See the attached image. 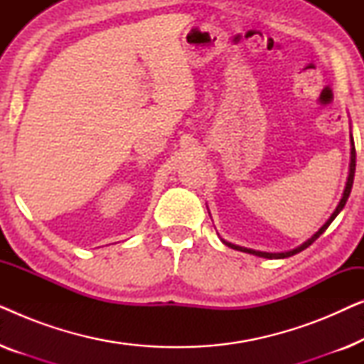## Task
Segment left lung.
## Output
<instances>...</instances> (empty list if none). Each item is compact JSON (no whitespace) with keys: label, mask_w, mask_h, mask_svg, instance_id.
Masks as SVG:
<instances>
[{"label":"left lung","mask_w":364,"mask_h":364,"mask_svg":"<svg viewBox=\"0 0 364 364\" xmlns=\"http://www.w3.org/2000/svg\"><path fill=\"white\" fill-rule=\"evenodd\" d=\"M355 171H356V151H355V141H353V134H351V156H350V172H348V181H346V186H345V191H343V197H341V200H340V203H338L336 205V208H335V212L331 213L330 215V218H328V220L323 223L321 225V228L318 232H315L313 233V235L308 238L306 242H303L301 245H298L296 248H293V250H288V252H260V250H253V248H247V247H240V245H235V243H232V242H227V240H223V238L220 237V240L225 243L227 247H230V248H233V250H240V252H245V253H250V255H255V257H262V258H287V257H291V255H296V253H300L301 250H305V248H308L311 245L313 242L316 240L318 237L321 235L323 232L326 230L328 227L331 225V222L335 220L336 218V215L338 213H340L343 208H345V205H346V200H348V197H350V193H351V187H353V181H355ZM208 208V207H207ZM210 213V212H208Z\"/></svg>","instance_id":"8db88e82"}]
</instances>
